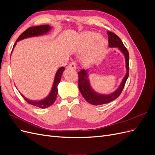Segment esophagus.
<instances>
[{"mask_svg": "<svg viewBox=\"0 0 155 155\" xmlns=\"http://www.w3.org/2000/svg\"><path fill=\"white\" fill-rule=\"evenodd\" d=\"M68 67L69 68H73V69H76V63H75V62L70 63L68 64Z\"/></svg>", "mask_w": 155, "mask_h": 155, "instance_id": "esophagus-1", "label": "esophagus"}]
</instances>
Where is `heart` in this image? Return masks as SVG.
<instances>
[{"mask_svg": "<svg viewBox=\"0 0 155 155\" xmlns=\"http://www.w3.org/2000/svg\"><path fill=\"white\" fill-rule=\"evenodd\" d=\"M79 47L83 50H87L83 57L84 61L93 63L99 60L105 53L107 41L95 32L87 31L81 35Z\"/></svg>", "mask_w": 155, "mask_h": 155, "instance_id": "1", "label": "heart"}]
</instances>
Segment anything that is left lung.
Instances as JSON below:
<instances>
[{
	"mask_svg": "<svg viewBox=\"0 0 155 155\" xmlns=\"http://www.w3.org/2000/svg\"><path fill=\"white\" fill-rule=\"evenodd\" d=\"M108 38H109V46L110 48L116 47L118 48L120 50L124 55L125 58L126 63V70L127 72L125 77L124 78L122 81H121L120 87L117 88V90L112 92L110 94L105 95L99 94L93 90L91 86L90 82L88 77V70H81L80 72H78L79 81H78V87L83 97L92 105H99L108 104L112 101L114 100L118 97L120 94L122 92L124 88L125 84L126 83L127 79L129 77V55L128 50H127L125 46L123 44L122 41H121L120 37L116 35L114 33L111 31H107Z\"/></svg>",
	"mask_w": 155,
	"mask_h": 155,
	"instance_id": "8db88e82",
	"label": "left lung"
}]
</instances>
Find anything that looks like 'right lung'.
<instances>
[{
	"label": "right lung",
	"instance_id": "obj_1",
	"mask_svg": "<svg viewBox=\"0 0 155 155\" xmlns=\"http://www.w3.org/2000/svg\"><path fill=\"white\" fill-rule=\"evenodd\" d=\"M51 29V27L48 25H41V26H32L28 28L26 31H25L22 34L18 37V39H17L16 42L13 45V47L12 49V51L15 47L17 42L18 41H21L22 39H24L26 38H28V37H35V36H39V35H43L46 34V33L48 32ZM64 70V67H62L58 69L55 74V78H54V81L53 83V86L52 88H51V90L48 94V96L45 97V99L39 100V101H32L28 99H27L22 94L21 96L23 97V98L27 101V103H28L29 104H31L32 105H34L37 107L41 108V109H45V108H47L50 106L52 105L54 101L56 100V97H57L58 95V85H59V81L61 80V76L63 74V72Z\"/></svg>",
	"mask_w": 155,
	"mask_h": 155
}]
</instances>
